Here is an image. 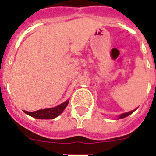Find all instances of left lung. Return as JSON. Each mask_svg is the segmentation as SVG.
Masks as SVG:
<instances>
[{
  "label": "left lung",
  "mask_w": 156,
  "mask_h": 156,
  "mask_svg": "<svg viewBox=\"0 0 156 156\" xmlns=\"http://www.w3.org/2000/svg\"><path fill=\"white\" fill-rule=\"evenodd\" d=\"M135 110H137V108L135 109ZM135 110H133V111H131V112H126V113H123V114H121V115L119 116V117H118V119H122V118H124V117H126V116H129V115H131L132 113L134 112Z\"/></svg>",
  "instance_id": "obj_1"
}]
</instances>
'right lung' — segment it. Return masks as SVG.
<instances>
[{
	"label": "right lung",
	"instance_id": "1",
	"mask_svg": "<svg viewBox=\"0 0 156 156\" xmlns=\"http://www.w3.org/2000/svg\"><path fill=\"white\" fill-rule=\"evenodd\" d=\"M69 101H65L64 103H62L59 105L53 107V108H48L43 109V110H38L36 112H29L27 111H24V112L27 115H29L30 116L35 117L38 119H53L56 116H58L62 113V112L67 107Z\"/></svg>",
	"mask_w": 156,
	"mask_h": 156
}]
</instances>
